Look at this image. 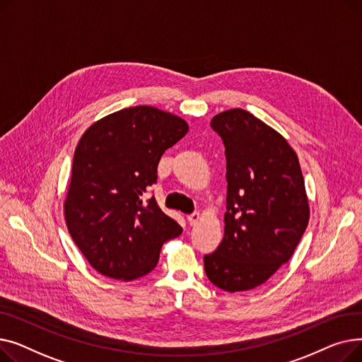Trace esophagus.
<instances>
[{
  "instance_id": "1",
  "label": "esophagus",
  "mask_w": 362,
  "mask_h": 362,
  "mask_svg": "<svg viewBox=\"0 0 362 362\" xmlns=\"http://www.w3.org/2000/svg\"><path fill=\"white\" fill-rule=\"evenodd\" d=\"M186 218H187V223H189V224L195 226V224L199 221V214H198V213H192V214H189Z\"/></svg>"
}]
</instances>
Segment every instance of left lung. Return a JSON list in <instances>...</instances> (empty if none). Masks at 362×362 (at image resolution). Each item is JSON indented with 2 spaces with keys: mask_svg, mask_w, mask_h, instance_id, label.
Returning a JSON list of instances; mask_svg holds the SVG:
<instances>
[{
  "mask_svg": "<svg viewBox=\"0 0 362 362\" xmlns=\"http://www.w3.org/2000/svg\"><path fill=\"white\" fill-rule=\"evenodd\" d=\"M211 127L226 149L227 211L224 238L204 269L223 291H251L291 259L305 232V183L288 141L250 111H223Z\"/></svg>",
  "mask_w": 362,
  "mask_h": 362,
  "instance_id": "obj_1",
  "label": "left lung"
}]
</instances>
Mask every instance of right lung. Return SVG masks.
<instances>
[{"label": "right lung", "mask_w": 362, "mask_h": 362, "mask_svg": "<svg viewBox=\"0 0 362 362\" xmlns=\"http://www.w3.org/2000/svg\"><path fill=\"white\" fill-rule=\"evenodd\" d=\"M187 123L149 105L129 107L93 123L74 151L64 201L70 236L98 273L135 280L156 269L164 242L182 227L165 216L148 187L157 183L164 151Z\"/></svg>", "instance_id": "add662e5"}]
</instances>
